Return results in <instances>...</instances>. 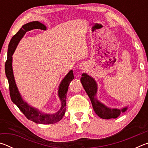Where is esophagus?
<instances>
[{
  "mask_svg": "<svg viewBox=\"0 0 148 148\" xmlns=\"http://www.w3.org/2000/svg\"><path fill=\"white\" fill-rule=\"evenodd\" d=\"M79 69L81 70H84L85 69V65L84 64H80L79 65Z\"/></svg>",
  "mask_w": 148,
  "mask_h": 148,
  "instance_id": "esophagus-1",
  "label": "esophagus"
}]
</instances>
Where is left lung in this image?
<instances>
[{"instance_id": "1", "label": "left lung", "mask_w": 148, "mask_h": 148, "mask_svg": "<svg viewBox=\"0 0 148 148\" xmlns=\"http://www.w3.org/2000/svg\"><path fill=\"white\" fill-rule=\"evenodd\" d=\"M85 91L87 92L90 100H91L92 108L96 114L102 119H116L120 116L121 113L126 112L128 106L122 108L121 109L111 108L106 106L97 99V93L98 86L93 77L89 76L86 73H83L80 79Z\"/></svg>"}]
</instances>
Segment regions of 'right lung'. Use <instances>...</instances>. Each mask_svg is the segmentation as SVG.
<instances>
[{"label": "right lung", "instance_id": "add662e5", "mask_svg": "<svg viewBox=\"0 0 148 148\" xmlns=\"http://www.w3.org/2000/svg\"><path fill=\"white\" fill-rule=\"evenodd\" d=\"M32 29L46 30V27L39 21H32L22 26V28L12 37L8 49V57L5 63V73L8 79L11 100L19 109L23 112L28 119L38 124H53L59 121L66 112V93L69 84L74 79L72 70H71L60 83L58 89V96L61 101V108L56 113L46 114L40 110L31 106L22 98L15 81L13 69H12V56L18 45L19 41L26 32Z\"/></svg>", "mask_w": 148, "mask_h": 148}]
</instances>
